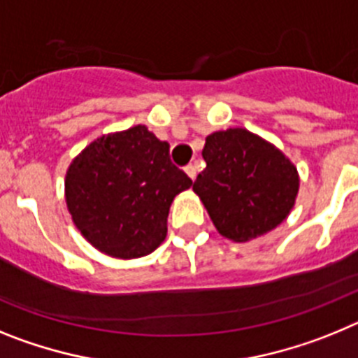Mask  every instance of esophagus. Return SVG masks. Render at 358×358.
Instances as JSON below:
<instances>
[{"instance_id":"esophagus-1","label":"esophagus","mask_w":358,"mask_h":358,"mask_svg":"<svg viewBox=\"0 0 358 358\" xmlns=\"http://www.w3.org/2000/svg\"><path fill=\"white\" fill-rule=\"evenodd\" d=\"M185 172L188 173L189 179H195V177H197V166H195L194 163L186 164V166H185Z\"/></svg>"}]
</instances>
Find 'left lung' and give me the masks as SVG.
I'll list each match as a JSON object with an SVG mask.
<instances>
[{
    "mask_svg": "<svg viewBox=\"0 0 358 358\" xmlns=\"http://www.w3.org/2000/svg\"><path fill=\"white\" fill-rule=\"evenodd\" d=\"M206 169L194 182L222 236L235 242L262 236L290 213L299 176L289 157L248 129L213 132L202 148Z\"/></svg>",
    "mask_w": 358,
    "mask_h": 358,
    "instance_id": "1",
    "label": "left lung"
}]
</instances>
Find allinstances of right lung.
I'll return each instance as SVG.
<instances>
[{
    "instance_id": "1",
    "label": "right lung",
    "mask_w": 358,
    "mask_h": 358,
    "mask_svg": "<svg viewBox=\"0 0 358 358\" xmlns=\"http://www.w3.org/2000/svg\"><path fill=\"white\" fill-rule=\"evenodd\" d=\"M145 125L102 136L69 164L66 204L87 242L113 258L150 255L166 236L173 197L192 179Z\"/></svg>"
}]
</instances>
